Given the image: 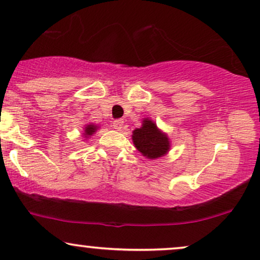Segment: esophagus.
<instances>
[{"label": "esophagus", "instance_id": "34e87169", "mask_svg": "<svg viewBox=\"0 0 260 260\" xmlns=\"http://www.w3.org/2000/svg\"><path fill=\"white\" fill-rule=\"evenodd\" d=\"M113 129L116 130H122L123 129V125H124V120L123 119H116L113 120Z\"/></svg>", "mask_w": 260, "mask_h": 260}]
</instances>
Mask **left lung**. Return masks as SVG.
Segmentation results:
<instances>
[{
  "label": "left lung",
  "mask_w": 260,
  "mask_h": 260,
  "mask_svg": "<svg viewBox=\"0 0 260 260\" xmlns=\"http://www.w3.org/2000/svg\"><path fill=\"white\" fill-rule=\"evenodd\" d=\"M133 142L135 148L149 159L162 157L172 147L168 135L158 129L150 118L142 119V126L133 131Z\"/></svg>",
  "instance_id": "1"
}]
</instances>
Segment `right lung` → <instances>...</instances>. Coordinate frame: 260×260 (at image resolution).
I'll return each mask as SVG.
<instances>
[{
    "instance_id": "add662e5",
    "label": "right lung",
    "mask_w": 260,
    "mask_h": 260,
    "mask_svg": "<svg viewBox=\"0 0 260 260\" xmlns=\"http://www.w3.org/2000/svg\"><path fill=\"white\" fill-rule=\"evenodd\" d=\"M99 129L98 125H95L93 123H88V124H85L84 126V133H83V136L86 138H90L91 136H93V135L97 133V130Z\"/></svg>"
}]
</instances>
